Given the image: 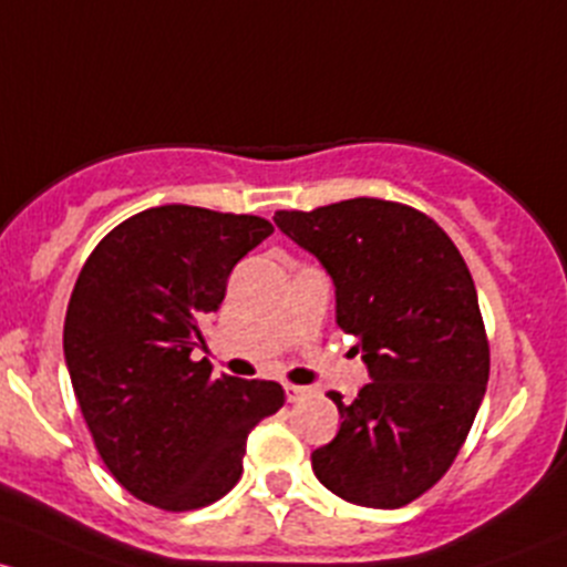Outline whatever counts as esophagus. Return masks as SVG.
<instances>
[{"label": "esophagus", "instance_id": "34e87169", "mask_svg": "<svg viewBox=\"0 0 567 567\" xmlns=\"http://www.w3.org/2000/svg\"><path fill=\"white\" fill-rule=\"evenodd\" d=\"M308 393H311V390L300 388V384H286V401H289V404H297V401L306 399Z\"/></svg>", "mask_w": 567, "mask_h": 567}]
</instances>
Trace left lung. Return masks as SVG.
<instances>
[{
	"label": "left lung",
	"mask_w": 567,
	"mask_h": 567,
	"mask_svg": "<svg viewBox=\"0 0 567 567\" xmlns=\"http://www.w3.org/2000/svg\"><path fill=\"white\" fill-rule=\"evenodd\" d=\"M278 229L336 284V322L358 338L371 382L311 453L319 481L363 507H404L456 461L488 382V338L464 256L410 204L347 198L278 209Z\"/></svg>",
	"instance_id": "left-lung-1"
}]
</instances>
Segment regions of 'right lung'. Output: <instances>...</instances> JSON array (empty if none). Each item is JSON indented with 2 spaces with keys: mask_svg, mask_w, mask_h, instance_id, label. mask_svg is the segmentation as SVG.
<instances>
[{
  "mask_svg": "<svg viewBox=\"0 0 567 567\" xmlns=\"http://www.w3.org/2000/svg\"><path fill=\"white\" fill-rule=\"evenodd\" d=\"M272 231L259 215L163 204L114 226L81 267L70 382L103 464L147 505L183 513L229 494L250 429L284 406L278 382L215 379L190 358L235 265Z\"/></svg>",
  "mask_w": 567,
  "mask_h": 567,
  "instance_id": "1",
  "label": "right lung"
}]
</instances>
